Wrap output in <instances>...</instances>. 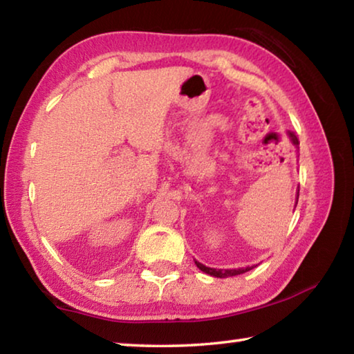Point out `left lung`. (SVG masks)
<instances>
[{
  "label": "left lung",
  "instance_id": "1",
  "mask_svg": "<svg viewBox=\"0 0 354 354\" xmlns=\"http://www.w3.org/2000/svg\"><path fill=\"white\" fill-rule=\"evenodd\" d=\"M289 137H290V140H292L293 145H295V147L299 145L298 137L295 136V133H292V131H290ZM298 195H299V189H298V192H297L295 207H297V203H298ZM195 263H196V267H198L201 272L211 274V277H215V278H230V277H236V274H242V273H245V272H250L251 268H253V266H251V267H243V268H226V270H221V268H211V267L203 266V263H200L198 261H195Z\"/></svg>",
  "mask_w": 354,
  "mask_h": 354
}]
</instances>
